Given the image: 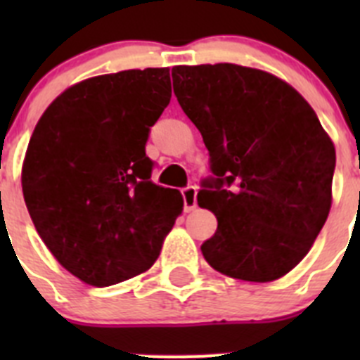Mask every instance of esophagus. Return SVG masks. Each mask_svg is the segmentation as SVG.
<instances>
[{"label":"esophagus","mask_w":360,"mask_h":360,"mask_svg":"<svg viewBox=\"0 0 360 360\" xmlns=\"http://www.w3.org/2000/svg\"><path fill=\"white\" fill-rule=\"evenodd\" d=\"M196 187L187 186L182 189V198H184V211H193L196 207Z\"/></svg>","instance_id":"34e87169"}]
</instances>
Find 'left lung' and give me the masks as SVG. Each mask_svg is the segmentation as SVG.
<instances>
[{"instance_id": "left-lung-1", "label": "left lung", "mask_w": 360, "mask_h": 360, "mask_svg": "<svg viewBox=\"0 0 360 360\" xmlns=\"http://www.w3.org/2000/svg\"><path fill=\"white\" fill-rule=\"evenodd\" d=\"M173 90L202 133L211 176L198 205L218 229L202 243L221 274L266 283L308 254L328 218L335 148L281 79L231 63L174 66Z\"/></svg>"}]
</instances>
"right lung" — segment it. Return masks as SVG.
Returning a JSON list of instances; mask_svg holds the SVG:
<instances>
[{
  "label": "right lung",
  "instance_id": "1",
  "mask_svg": "<svg viewBox=\"0 0 360 360\" xmlns=\"http://www.w3.org/2000/svg\"><path fill=\"white\" fill-rule=\"evenodd\" d=\"M169 101V68L98 75L59 95L32 133L25 203L57 262L88 285L148 270L182 212V195L151 182L146 157Z\"/></svg>",
  "mask_w": 360,
  "mask_h": 360
}]
</instances>
